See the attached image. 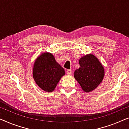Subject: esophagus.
<instances>
[{
  "mask_svg": "<svg viewBox=\"0 0 129 129\" xmlns=\"http://www.w3.org/2000/svg\"><path fill=\"white\" fill-rule=\"evenodd\" d=\"M67 75H71V74H72V70H67Z\"/></svg>",
  "mask_w": 129,
  "mask_h": 129,
  "instance_id": "obj_1",
  "label": "esophagus"
}]
</instances>
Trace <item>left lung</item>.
Segmentation results:
<instances>
[{
	"label": "left lung",
	"instance_id": "8db88e82",
	"mask_svg": "<svg viewBox=\"0 0 129 129\" xmlns=\"http://www.w3.org/2000/svg\"><path fill=\"white\" fill-rule=\"evenodd\" d=\"M79 68L74 72V78L85 92L98 86L105 75L103 65L93 54H87L79 59Z\"/></svg>",
	"mask_w": 129,
	"mask_h": 129
}]
</instances>
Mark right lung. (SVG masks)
Returning a JSON list of instances; mask_svg holds the SVG:
<instances>
[{
  "instance_id": "add662e5",
  "label": "right lung",
  "mask_w": 129,
  "mask_h": 129,
  "mask_svg": "<svg viewBox=\"0 0 129 129\" xmlns=\"http://www.w3.org/2000/svg\"><path fill=\"white\" fill-rule=\"evenodd\" d=\"M33 75L36 83L41 89L52 92L65 75V70L57 62L52 54L44 52L34 62Z\"/></svg>"
}]
</instances>
